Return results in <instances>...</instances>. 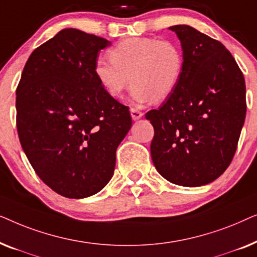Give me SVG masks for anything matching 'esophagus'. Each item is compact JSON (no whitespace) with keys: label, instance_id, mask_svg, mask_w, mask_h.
<instances>
[{"label":"esophagus","instance_id":"34e87169","mask_svg":"<svg viewBox=\"0 0 257 257\" xmlns=\"http://www.w3.org/2000/svg\"><path fill=\"white\" fill-rule=\"evenodd\" d=\"M130 112H131V117H132L133 120H139V119L144 115L143 112H140L139 110H137V108H131V110H130Z\"/></svg>","mask_w":257,"mask_h":257}]
</instances>
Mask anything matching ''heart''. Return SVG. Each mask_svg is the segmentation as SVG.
Masks as SVG:
<instances>
[{
	"instance_id": "heart-1",
	"label": "heart",
	"mask_w": 257,
	"mask_h": 257,
	"mask_svg": "<svg viewBox=\"0 0 257 257\" xmlns=\"http://www.w3.org/2000/svg\"><path fill=\"white\" fill-rule=\"evenodd\" d=\"M108 56L111 61L99 58L93 69L101 89L112 98H120L131 82V96L138 104L167 99L184 71L178 45L158 38H127L112 48Z\"/></svg>"
}]
</instances>
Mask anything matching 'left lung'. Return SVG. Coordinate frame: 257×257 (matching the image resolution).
I'll use <instances>...</instances> for the list:
<instances>
[{
  "label": "left lung",
  "mask_w": 257,
  "mask_h": 257,
  "mask_svg": "<svg viewBox=\"0 0 257 257\" xmlns=\"http://www.w3.org/2000/svg\"><path fill=\"white\" fill-rule=\"evenodd\" d=\"M184 56L174 92L146 113L154 127L151 157L172 184L198 187L229 166L245 118L243 73L221 42L194 28L170 27Z\"/></svg>",
  "instance_id": "left-lung-1"
}]
</instances>
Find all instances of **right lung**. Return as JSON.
<instances>
[{
	"mask_svg": "<svg viewBox=\"0 0 257 257\" xmlns=\"http://www.w3.org/2000/svg\"><path fill=\"white\" fill-rule=\"evenodd\" d=\"M105 38L68 28L35 49L16 90L20 142L52 191L83 199L111 180L115 151L132 126L128 107L108 96L93 69Z\"/></svg>",
	"mask_w": 257,
	"mask_h": 257,
	"instance_id": "add662e5",
	"label": "right lung"
}]
</instances>
